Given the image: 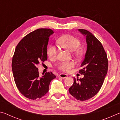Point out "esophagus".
Listing matches in <instances>:
<instances>
[{"label":"esophagus","mask_w":120,"mask_h":120,"mask_svg":"<svg viewBox=\"0 0 120 120\" xmlns=\"http://www.w3.org/2000/svg\"><path fill=\"white\" fill-rule=\"evenodd\" d=\"M59 77H60V78H62V79H65L68 77V75L65 74H60L59 75Z\"/></svg>","instance_id":"34e87169"}]
</instances>
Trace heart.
Here are the masks:
<instances>
[{"label": "heart", "mask_w": 120, "mask_h": 120, "mask_svg": "<svg viewBox=\"0 0 120 120\" xmlns=\"http://www.w3.org/2000/svg\"><path fill=\"white\" fill-rule=\"evenodd\" d=\"M58 43L63 48L69 51H74L75 55L78 57L82 55V51L78 49L80 45V42L77 38L70 35H66L59 38ZM58 52V49L55 45H51L47 49L46 54L49 58L53 59L56 57ZM74 63L71 61H64L59 63L57 67L59 69L64 72H69L74 67Z\"/></svg>", "instance_id": "b5f03b06"}]
</instances>
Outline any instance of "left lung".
I'll return each mask as SVG.
<instances>
[{"label":"left lung","mask_w":120,"mask_h":120,"mask_svg":"<svg viewBox=\"0 0 120 120\" xmlns=\"http://www.w3.org/2000/svg\"><path fill=\"white\" fill-rule=\"evenodd\" d=\"M86 38L87 51L79 70L82 78H74L69 88L70 94L79 101H86L94 96L100 90L108 69L107 54L102 44L94 35L86 30H78Z\"/></svg>","instance_id":"8db88e82"}]
</instances>
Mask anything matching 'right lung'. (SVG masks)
<instances>
[{"instance_id":"add662e5","label":"right lung","mask_w":120,"mask_h":120,"mask_svg":"<svg viewBox=\"0 0 120 120\" xmlns=\"http://www.w3.org/2000/svg\"><path fill=\"white\" fill-rule=\"evenodd\" d=\"M53 31L40 28L27 34L16 46L12 60V71L18 89L26 98H41L48 92L50 83L56 76L46 72L40 77L37 66L47 60V46Z\"/></svg>"}]
</instances>
